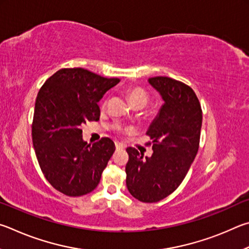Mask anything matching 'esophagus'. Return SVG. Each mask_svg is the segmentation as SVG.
<instances>
[{
	"instance_id": "34e87169",
	"label": "esophagus",
	"mask_w": 249,
	"mask_h": 249,
	"mask_svg": "<svg viewBox=\"0 0 249 249\" xmlns=\"http://www.w3.org/2000/svg\"><path fill=\"white\" fill-rule=\"evenodd\" d=\"M124 145L122 144V143H120V142H116V149L117 150H124Z\"/></svg>"
}]
</instances>
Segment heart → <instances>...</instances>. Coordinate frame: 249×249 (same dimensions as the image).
I'll return each mask as SVG.
<instances>
[{
  "label": "heart",
  "instance_id": "b5f03b06",
  "mask_svg": "<svg viewBox=\"0 0 249 249\" xmlns=\"http://www.w3.org/2000/svg\"><path fill=\"white\" fill-rule=\"evenodd\" d=\"M127 96L130 99V102L133 105V106H142L144 107L145 105L149 103L150 96L147 94L145 89H143L142 87H130L127 89ZM104 103L103 105L105 106Z\"/></svg>",
  "mask_w": 249,
  "mask_h": 249
}]
</instances>
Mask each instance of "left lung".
Listing matches in <instances>:
<instances>
[{"label":"left lung","instance_id":"left-lung-1","mask_svg":"<svg viewBox=\"0 0 249 249\" xmlns=\"http://www.w3.org/2000/svg\"><path fill=\"white\" fill-rule=\"evenodd\" d=\"M149 83L164 100L146 132L153 154L143 158L128 147L125 182L134 198L153 203L173 194L188 173L199 149L202 110L197 95L185 83L167 76L151 77Z\"/></svg>","mask_w":249,"mask_h":249}]
</instances>
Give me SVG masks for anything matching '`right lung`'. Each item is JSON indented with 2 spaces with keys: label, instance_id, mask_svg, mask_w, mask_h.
Here are the masks:
<instances>
[{
  "label": "right lung",
  "instance_id": "obj_1",
  "mask_svg": "<svg viewBox=\"0 0 249 249\" xmlns=\"http://www.w3.org/2000/svg\"><path fill=\"white\" fill-rule=\"evenodd\" d=\"M119 81L82 68L61 69L39 90L32 125L35 153L46 179L65 196L93 191L116 150L109 138L87 144L81 127L99 120L97 103Z\"/></svg>",
  "mask_w": 249,
  "mask_h": 249
}]
</instances>
